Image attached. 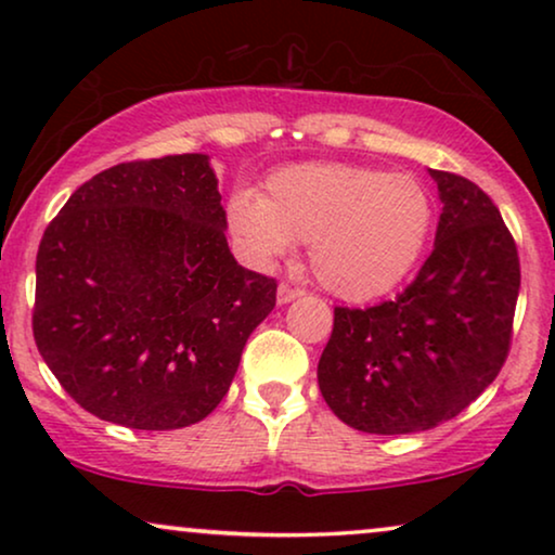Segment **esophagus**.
<instances>
[{
    "instance_id": "esophagus-1",
    "label": "esophagus",
    "mask_w": 555,
    "mask_h": 555,
    "mask_svg": "<svg viewBox=\"0 0 555 555\" xmlns=\"http://www.w3.org/2000/svg\"><path fill=\"white\" fill-rule=\"evenodd\" d=\"M306 293V291H300V287H293V285H287V283H283L278 287V302H291V300H295V298H300V295Z\"/></svg>"
}]
</instances>
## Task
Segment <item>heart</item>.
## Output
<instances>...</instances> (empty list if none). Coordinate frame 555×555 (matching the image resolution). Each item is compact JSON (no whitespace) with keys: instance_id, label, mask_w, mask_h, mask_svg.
I'll list each match as a JSON object with an SVG mask.
<instances>
[{"instance_id":"obj_1","label":"heart","mask_w":555,"mask_h":555,"mask_svg":"<svg viewBox=\"0 0 555 555\" xmlns=\"http://www.w3.org/2000/svg\"><path fill=\"white\" fill-rule=\"evenodd\" d=\"M232 232L260 262L310 242V270L346 300L389 293L420 260L435 222L431 196L409 173L353 164H300L272 173L264 194L227 207Z\"/></svg>"}]
</instances>
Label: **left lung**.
I'll return each instance as SVG.
<instances>
[{"mask_svg":"<svg viewBox=\"0 0 555 555\" xmlns=\"http://www.w3.org/2000/svg\"><path fill=\"white\" fill-rule=\"evenodd\" d=\"M437 181L435 249L393 300L336 308L318 361L325 404L369 435L431 429L467 409L503 369L520 260L488 194L460 173Z\"/></svg>","mask_w":555,"mask_h":555,"instance_id":"left-lung-1","label":"left lung"}]
</instances>
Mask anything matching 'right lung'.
I'll list each match as a JSON object with an SVG mask.
<instances>
[{
	"label": "right lung",
	"mask_w": 555,
	"mask_h": 555,
	"mask_svg": "<svg viewBox=\"0 0 555 555\" xmlns=\"http://www.w3.org/2000/svg\"><path fill=\"white\" fill-rule=\"evenodd\" d=\"M224 230L204 154L126 162L75 189L37 249L33 333L86 412L149 431L215 412L278 295Z\"/></svg>",
	"instance_id": "1"
}]
</instances>
